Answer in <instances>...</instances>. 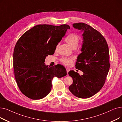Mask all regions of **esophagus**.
Instances as JSON below:
<instances>
[{"label": "esophagus", "mask_w": 122, "mask_h": 122, "mask_svg": "<svg viewBox=\"0 0 122 122\" xmlns=\"http://www.w3.org/2000/svg\"><path fill=\"white\" fill-rule=\"evenodd\" d=\"M70 70V69L69 68H66V71H67V74H68L69 71Z\"/></svg>", "instance_id": "1"}]
</instances>
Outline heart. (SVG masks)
I'll return each mask as SVG.
<instances>
[{
    "instance_id": "b5f03b06",
    "label": "heart",
    "mask_w": 122,
    "mask_h": 122,
    "mask_svg": "<svg viewBox=\"0 0 122 122\" xmlns=\"http://www.w3.org/2000/svg\"><path fill=\"white\" fill-rule=\"evenodd\" d=\"M65 40L67 43L74 49L76 48L79 44V41H80V39H79L78 35L75 33L69 34L66 37ZM58 45L56 46V49L58 48ZM73 60V58L63 57L60 59V61L63 64L67 66H70L72 64Z\"/></svg>"
}]
</instances>
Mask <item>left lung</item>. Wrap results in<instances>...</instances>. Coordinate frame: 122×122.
Returning <instances> with one entry per match:
<instances>
[{"mask_svg":"<svg viewBox=\"0 0 122 122\" xmlns=\"http://www.w3.org/2000/svg\"><path fill=\"white\" fill-rule=\"evenodd\" d=\"M73 26L84 31L82 53L75 65L83 75L69 72L73 80L69 89L78 98H88L98 93L105 83L110 67L109 47L104 36L91 26L84 23H74Z\"/></svg>","mask_w":122,"mask_h":122,"instance_id":"obj_1","label":"left lung"}]
</instances>
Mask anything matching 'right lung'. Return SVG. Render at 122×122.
I'll use <instances>...</instances> for the list:
<instances>
[{
	"instance_id": "add662e5",
	"label": "right lung",
	"mask_w": 122,
	"mask_h": 122,
	"mask_svg": "<svg viewBox=\"0 0 122 122\" xmlns=\"http://www.w3.org/2000/svg\"><path fill=\"white\" fill-rule=\"evenodd\" d=\"M70 26L39 24L34 26L20 37L13 52L14 76L20 91L33 100L43 98L51 90L54 77L67 75L62 65L48 67L45 59L54 53L56 46Z\"/></svg>"
}]
</instances>
